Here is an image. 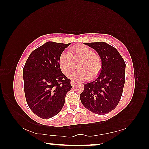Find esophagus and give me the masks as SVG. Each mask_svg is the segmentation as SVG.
I'll return each mask as SVG.
<instances>
[{
	"label": "esophagus",
	"instance_id": "obj_1",
	"mask_svg": "<svg viewBox=\"0 0 149 149\" xmlns=\"http://www.w3.org/2000/svg\"><path fill=\"white\" fill-rule=\"evenodd\" d=\"M75 83H76V82H75V81H73V80H72V81H71V82H70V84H71V85H74L75 84Z\"/></svg>",
	"mask_w": 149,
	"mask_h": 149
}]
</instances>
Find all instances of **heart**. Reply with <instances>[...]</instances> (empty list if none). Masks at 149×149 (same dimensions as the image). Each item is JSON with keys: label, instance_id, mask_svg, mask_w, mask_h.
<instances>
[{"label": "heart", "instance_id": "obj_1", "mask_svg": "<svg viewBox=\"0 0 149 149\" xmlns=\"http://www.w3.org/2000/svg\"><path fill=\"white\" fill-rule=\"evenodd\" d=\"M60 70L65 75H68L74 69L75 64L77 70L70 75L74 79H94L101 71L102 62L99 54L95 50L84 45L72 48L68 54L62 53L59 58Z\"/></svg>", "mask_w": 149, "mask_h": 149}]
</instances>
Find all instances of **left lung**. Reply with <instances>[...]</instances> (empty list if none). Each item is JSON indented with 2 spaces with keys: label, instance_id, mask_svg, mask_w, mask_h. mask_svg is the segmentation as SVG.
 <instances>
[{
  "label": "left lung",
  "instance_id": "obj_1",
  "mask_svg": "<svg viewBox=\"0 0 149 149\" xmlns=\"http://www.w3.org/2000/svg\"><path fill=\"white\" fill-rule=\"evenodd\" d=\"M95 49L102 59L100 74L92 81L84 84L80 94L83 105L95 114L104 115L117 107L125 84V64L116 49L105 42L85 43Z\"/></svg>",
  "mask_w": 149,
  "mask_h": 149
}]
</instances>
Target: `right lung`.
Listing matches in <instances>:
<instances>
[{"label":"right lung","mask_w":149,"mask_h":149,"mask_svg":"<svg viewBox=\"0 0 149 149\" xmlns=\"http://www.w3.org/2000/svg\"><path fill=\"white\" fill-rule=\"evenodd\" d=\"M70 44L49 41L34 50L23 69L24 88L30 109L42 119L58 114L64 107L70 79L58 64L60 55Z\"/></svg>","instance_id":"right-lung-1"}]
</instances>
